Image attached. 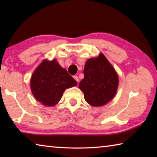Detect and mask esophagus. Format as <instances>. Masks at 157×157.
I'll list each match as a JSON object with an SVG mask.
<instances>
[{"label":"esophagus","instance_id":"esophagus-1","mask_svg":"<svg viewBox=\"0 0 157 157\" xmlns=\"http://www.w3.org/2000/svg\"><path fill=\"white\" fill-rule=\"evenodd\" d=\"M73 78L75 79V81L77 82H78V81H79V78H78V77L77 76V75H74L73 76Z\"/></svg>","mask_w":157,"mask_h":157}]
</instances>
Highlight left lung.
Here are the masks:
<instances>
[{"label": "left lung", "instance_id": "left-lung-1", "mask_svg": "<svg viewBox=\"0 0 157 157\" xmlns=\"http://www.w3.org/2000/svg\"><path fill=\"white\" fill-rule=\"evenodd\" d=\"M84 75L79 88L83 91L84 99L89 105L101 107L116 95L118 77L115 69L102 53L97 58L86 61Z\"/></svg>", "mask_w": 157, "mask_h": 157}]
</instances>
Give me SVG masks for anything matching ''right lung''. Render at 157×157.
<instances>
[{
    "label": "right lung",
    "mask_w": 157,
    "mask_h": 157,
    "mask_svg": "<svg viewBox=\"0 0 157 157\" xmlns=\"http://www.w3.org/2000/svg\"><path fill=\"white\" fill-rule=\"evenodd\" d=\"M77 82L55 59L43 61L33 73L30 87L34 98L42 105L52 107L61 100L67 88Z\"/></svg>",
    "instance_id": "add662e5"
}]
</instances>
